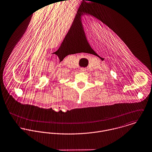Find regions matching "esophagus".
<instances>
[{"label": "esophagus", "instance_id": "obj_1", "mask_svg": "<svg viewBox=\"0 0 152 152\" xmlns=\"http://www.w3.org/2000/svg\"><path fill=\"white\" fill-rule=\"evenodd\" d=\"M86 71V69H84V68H81L80 69V72H84Z\"/></svg>", "mask_w": 152, "mask_h": 152}]
</instances>
